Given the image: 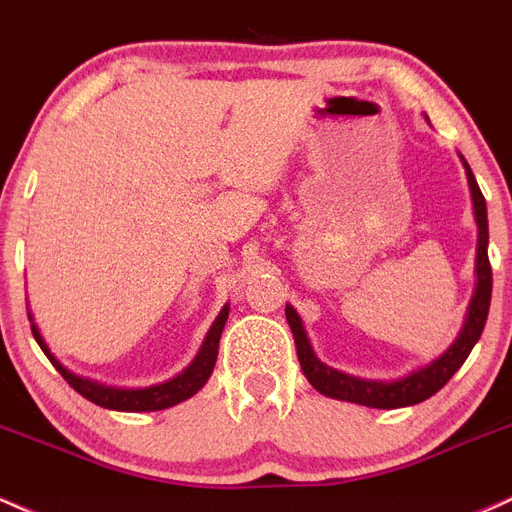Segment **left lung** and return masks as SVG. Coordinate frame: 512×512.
<instances>
[{"label":"left lung","mask_w":512,"mask_h":512,"mask_svg":"<svg viewBox=\"0 0 512 512\" xmlns=\"http://www.w3.org/2000/svg\"><path fill=\"white\" fill-rule=\"evenodd\" d=\"M466 179H469L471 199H474V216L476 226H479V247H476V294L469 303V316L459 333V338L454 340V345L442 355L440 359L430 364V367L420 369L411 376L401 381H369L359 379V376L342 374L338 369L328 367L320 359L313 355L311 342L306 338V330H303L299 313L291 306H286V320H289V328L294 333L296 342V355H299L301 369L306 374V379L311 381L313 389L323 393V396L340 398V401L359 403V406L367 408H403V406H415V403L425 401V398L435 396L442 386L452 379L454 372L466 362L469 352L474 350V345L479 342L481 333H484V325L488 318V306H491V286H493V274H491V262H488V218H486V199L481 194L479 184H476L474 172L466 165Z\"/></svg>","instance_id":"1"}]
</instances>
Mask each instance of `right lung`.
Wrapping results in <instances>:
<instances>
[{"label": "right lung", "mask_w": 512, "mask_h": 512, "mask_svg": "<svg viewBox=\"0 0 512 512\" xmlns=\"http://www.w3.org/2000/svg\"><path fill=\"white\" fill-rule=\"evenodd\" d=\"M228 306H223V311L218 313L216 323L211 325L209 335H206L204 345H201L199 355L194 357V362L184 369L182 374L174 376V379L165 381V384L157 386H148V389H116V386H106L99 384V381L84 379V376H77L72 372H67L63 364L58 362L53 355H50L48 345L43 342L41 333H38L36 323L31 325L33 338H36L41 350L46 352V357L53 362V367L63 374V379L72 386L80 396L87 398V401L97 403L101 408H109V411H128V413H140V411H162V408L177 406V403L187 401L192 398L201 386L209 381V376L213 372V364H216L218 357V340H221L223 325L228 320ZM28 320H33L28 316Z\"/></svg>", "instance_id": "obj_1"}]
</instances>
